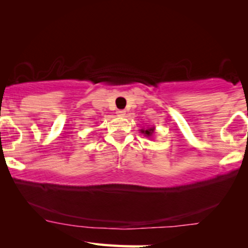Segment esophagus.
Here are the masks:
<instances>
[{"mask_svg":"<svg viewBox=\"0 0 248 248\" xmlns=\"http://www.w3.org/2000/svg\"><path fill=\"white\" fill-rule=\"evenodd\" d=\"M116 114L118 115V116H124L125 114H126V111H125L124 109H117V111H116Z\"/></svg>","mask_w":248,"mask_h":248,"instance_id":"obj_1","label":"esophagus"}]
</instances>
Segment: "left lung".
Here are the masks:
<instances>
[{
  "mask_svg": "<svg viewBox=\"0 0 248 248\" xmlns=\"http://www.w3.org/2000/svg\"><path fill=\"white\" fill-rule=\"evenodd\" d=\"M142 133H144L145 137H151L154 133V128H148V130H141Z\"/></svg>",
  "mask_w": 248,
  "mask_h": 248,
  "instance_id": "1",
  "label": "left lung"
}]
</instances>
